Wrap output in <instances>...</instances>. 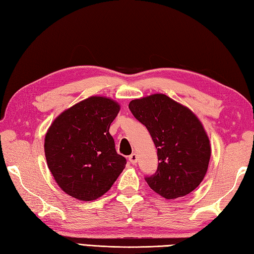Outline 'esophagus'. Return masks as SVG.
Returning a JSON list of instances; mask_svg holds the SVG:
<instances>
[{
  "instance_id": "1",
  "label": "esophagus",
  "mask_w": 254,
  "mask_h": 254,
  "mask_svg": "<svg viewBox=\"0 0 254 254\" xmlns=\"http://www.w3.org/2000/svg\"><path fill=\"white\" fill-rule=\"evenodd\" d=\"M128 160H130V163L132 165H135L137 163V155L135 153L131 154L130 156H128Z\"/></svg>"
}]
</instances>
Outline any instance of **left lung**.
<instances>
[{
	"label": "left lung",
	"instance_id": "8db88e82",
	"mask_svg": "<svg viewBox=\"0 0 254 254\" xmlns=\"http://www.w3.org/2000/svg\"><path fill=\"white\" fill-rule=\"evenodd\" d=\"M128 108L146 127L157 148V170L145 178L149 188L167 199L191 193L206 175L212 154L195 113L165 94L134 99Z\"/></svg>",
	"mask_w": 254,
	"mask_h": 254
}]
</instances>
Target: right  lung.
I'll list each match as a JSON object with an SVG mask.
<instances>
[{
	"mask_svg": "<svg viewBox=\"0 0 254 254\" xmlns=\"http://www.w3.org/2000/svg\"><path fill=\"white\" fill-rule=\"evenodd\" d=\"M120 111L116 100L90 96L59 115L45 136L47 165L58 186L79 201H94L110 190L126 168L109 133Z\"/></svg>",
	"mask_w": 254,
	"mask_h": 254,
	"instance_id": "right-lung-1",
	"label": "right lung"
}]
</instances>
